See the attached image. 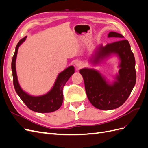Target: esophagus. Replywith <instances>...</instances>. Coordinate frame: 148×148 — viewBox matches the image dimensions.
Listing matches in <instances>:
<instances>
[{"label":"esophagus","instance_id":"obj_1","mask_svg":"<svg viewBox=\"0 0 148 148\" xmlns=\"http://www.w3.org/2000/svg\"><path fill=\"white\" fill-rule=\"evenodd\" d=\"M75 65L77 69H81L82 67H83L84 66V64H83V62L82 61H77V62H76Z\"/></svg>","mask_w":148,"mask_h":148}]
</instances>
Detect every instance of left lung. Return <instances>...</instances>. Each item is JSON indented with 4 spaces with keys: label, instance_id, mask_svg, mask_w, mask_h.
<instances>
[{
    "label": "left lung",
    "instance_id": "1",
    "mask_svg": "<svg viewBox=\"0 0 148 148\" xmlns=\"http://www.w3.org/2000/svg\"><path fill=\"white\" fill-rule=\"evenodd\" d=\"M107 36L120 40L105 46L100 44L89 61L96 65L112 55L117 56L120 60V69L114 81L110 83L95 69L84 68L79 70L89 102L101 110H112L122 106L130 95L136 79L135 59L129 42L122 39L123 36L114 31H110Z\"/></svg>",
    "mask_w": 148,
    "mask_h": 148
}]
</instances>
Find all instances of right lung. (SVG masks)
<instances>
[{"instance_id":"right-lung-1","label":"right lung","mask_w":148,"mask_h":148,"mask_svg":"<svg viewBox=\"0 0 148 148\" xmlns=\"http://www.w3.org/2000/svg\"><path fill=\"white\" fill-rule=\"evenodd\" d=\"M26 38L27 36L20 39L17 44L15 53L12 58V70L15 91L22 101L30 110L39 113H49L54 112L59 109L62 104L64 99L63 88L71 76L75 73V68L73 66H70L59 73L52 88L45 95L38 96L29 95L21 88L18 80L16 71V59L18 50Z\"/></svg>"}]
</instances>
